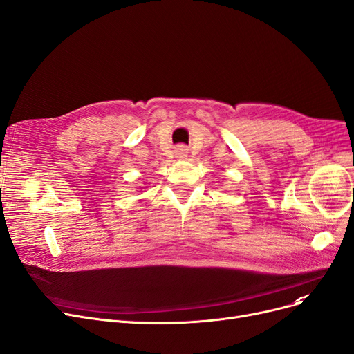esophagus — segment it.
<instances>
[{
  "mask_svg": "<svg viewBox=\"0 0 354 354\" xmlns=\"http://www.w3.org/2000/svg\"><path fill=\"white\" fill-rule=\"evenodd\" d=\"M187 154H188V149L185 146H179L176 149V156L178 157H187Z\"/></svg>",
  "mask_w": 354,
  "mask_h": 354,
  "instance_id": "34e87169",
  "label": "esophagus"
}]
</instances>
